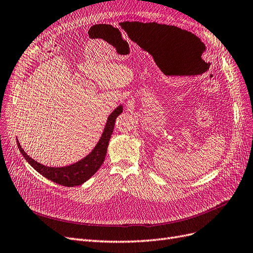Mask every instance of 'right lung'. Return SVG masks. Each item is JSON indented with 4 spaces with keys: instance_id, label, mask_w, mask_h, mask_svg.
<instances>
[{
    "instance_id": "obj_1",
    "label": "right lung",
    "mask_w": 253,
    "mask_h": 253,
    "mask_svg": "<svg viewBox=\"0 0 253 253\" xmlns=\"http://www.w3.org/2000/svg\"><path fill=\"white\" fill-rule=\"evenodd\" d=\"M122 112H123V106L122 105L118 106L114 111H112L107 118L104 131H103L99 142L97 143L95 148L92 149L91 152L84 158H82L81 161L67 167L55 168L43 166L40 163H37L24 151V149L22 148L20 143H18V141H16V143L18 149H20L21 153L23 154L28 164H29L34 170H36L43 177H45V178L64 186L81 185L82 183L88 180L92 175H95V173L100 169L103 162H104L109 139L112 134V131H114L116 119L122 114Z\"/></svg>"
}]
</instances>
